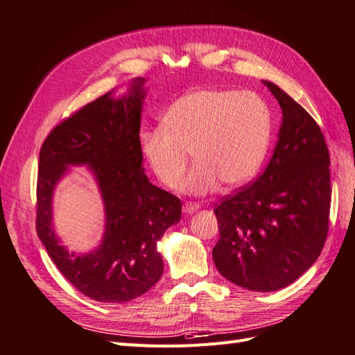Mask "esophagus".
<instances>
[{
  "mask_svg": "<svg viewBox=\"0 0 355 355\" xmlns=\"http://www.w3.org/2000/svg\"><path fill=\"white\" fill-rule=\"evenodd\" d=\"M198 209H200V205L195 204V202H186V204L183 205V211L187 213V215H191V213L196 211Z\"/></svg>",
  "mask_w": 355,
  "mask_h": 355,
  "instance_id": "34e87169",
  "label": "esophagus"
}]
</instances>
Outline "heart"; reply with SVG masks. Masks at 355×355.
Segmentation results:
<instances>
[{"label":"heart","instance_id":"heart-1","mask_svg":"<svg viewBox=\"0 0 355 355\" xmlns=\"http://www.w3.org/2000/svg\"><path fill=\"white\" fill-rule=\"evenodd\" d=\"M272 136V113L261 96L228 89H201L181 96L163 125L144 131L142 151L154 175L175 187L193 153L195 166L181 183L189 195L220 184L242 186L257 174Z\"/></svg>","mask_w":355,"mask_h":355}]
</instances>
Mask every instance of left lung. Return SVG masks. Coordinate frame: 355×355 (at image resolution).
<instances>
[{
	"label": "left lung",
	"instance_id": "8db88e82",
	"mask_svg": "<svg viewBox=\"0 0 355 355\" xmlns=\"http://www.w3.org/2000/svg\"><path fill=\"white\" fill-rule=\"evenodd\" d=\"M283 110L266 169L215 205L213 261L230 282L255 292L293 283L319 257L328 234L329 153L316 121L270 81Z\"/></svg>",
	"mask_w": 355,
	"mask_h": 355
}]
</instances>
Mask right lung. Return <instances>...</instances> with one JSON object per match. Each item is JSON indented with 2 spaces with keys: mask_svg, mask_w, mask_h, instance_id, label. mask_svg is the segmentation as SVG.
<instances>
[{
  "mask_svg": "<svg viewBox=\"0 0 355 355\" xmlns=\"http://www.w3.org/2000/svg\"><path fill=\"white\" fill-rule=\"evenodd\" d=\"M145 78L133 80L121 100L112 92L55 125L39 154L36 230L63 277L100 302H127L159 282L163 260L157 241L181 218V201L148 181L142 168L140 112ZM87 164L106 210L103 242L92 253L69 254L52 228V193L68 166Z\"/></svg>",
  "mask_w": 355,
  "mask_h": 355,
  "instance_id": "1",
  "label": "right lung"
}]
</instances>
